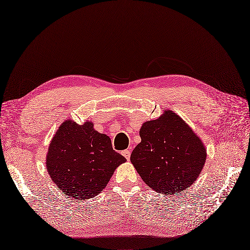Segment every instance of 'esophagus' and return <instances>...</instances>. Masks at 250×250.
I'll return each instance as SVG.
<instances>
[{
	"instance_id": "1",
	"label": "esophagus",
	"mask_w": 250,
	"mask_h": 250,
	"mask_svg": "<svg viewBox=\"0 0 250 250\" xmlns=\"http://www.w3.org/2000/svg\"><path fill=\"white\" fill-rule=\"evenodd\" d=\"M122 154L126 158L127 161H129V159H130V150H129V149L123 150V151H122Z\"/></svg>"
}]
</instances>
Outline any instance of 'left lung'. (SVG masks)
<instances>
[{
	"mask_svg": "<svg viewBox=\"0 0 250 250\" xmlns=\"http://www.w3.org/2000/svg\"><path fill=\"white\" fill-rule=\"evenodd\" d=\"M141 138L131 161L141 179L162 194L180 193L191 186L204 169V142L183 119L171 110L139 130Z\"/></svg>",
	"mask_w": 250,
	"mask_h": 250,
	"instance_id": "left-lung-1",
	"label": "left lung"
}]
</instances>
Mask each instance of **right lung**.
<instances>
[{
	"label": "right lung",
	"instance_id": "1",
	"mask_svg": "<svg viewBox=\"0 0 250 250\" xmlns=\"http://www.w3.org/2000/svg\"><path fill=\"white\" fill-rule=\"evenodd\" d=\"M126 159L112 147L108 135L98 132L91 121L82 125L64 121L47 149L45 167L53 182L74 199L97 196Z\"/></svg>",
	"mask_w": 250,
	"mask_h": 250
}]
</instances>
